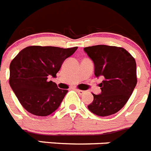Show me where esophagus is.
<instances>
[{
  "instance_id": "esophagus-1",
  "label": "esophagus",
  "mask_w": 151,
  "mask_h": 151,
  "mask_svg": "<svg viewBox=\"0 0 151 151\" xmlns=\"http://www.w3.org/2000/svg\"><path fill=\"white\" fill-rule=\"evenodd\" d=\"M76 91H77V93H79V94H81V95H82V94L85 93V92H86V91H84V90H78V89H77V90H76Z\"/></svg>"
}]
</instances>
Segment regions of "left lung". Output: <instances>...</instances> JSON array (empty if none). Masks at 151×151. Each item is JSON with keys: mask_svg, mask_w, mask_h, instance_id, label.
Instances as JSON below:
<instances>
[{"mask_svg": "<svg viewBox=\"0 0 151 151\" xmlns=\"http://www.w3.org/2000/svg\"><path fill=\"white\" fill-rule=\"evenodd\" d=\"M83 50L93 62L96 77L104 79L99 83L101 93H93L88 109L99 116L113 115L124 106L135 88V60L120 47L98 45Z\"/></svg>", "mask_w": 151, "mask_h": 151, "instance_id": "8db88e82", "label": "left lung"}]
</instances>
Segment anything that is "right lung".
Instances as JSON below:
<instances>
[{"label":"right lung","mask_w":151,"mask_h":151,"mask_svg":"<svg viewBox=\"0 0 151 151\" xmlns=\"http://www.w3.org/2000/svg\"><path fill=\"white\" fill-rule=\"evenodd\" d=\"M77 47L29 46L23 48L10 65L9 83L25 109L38 116H47L60 106L68 92L48 81L55 77L63 62Z\"/></svg>","instance_id":"add662e5"}]
</instances>
